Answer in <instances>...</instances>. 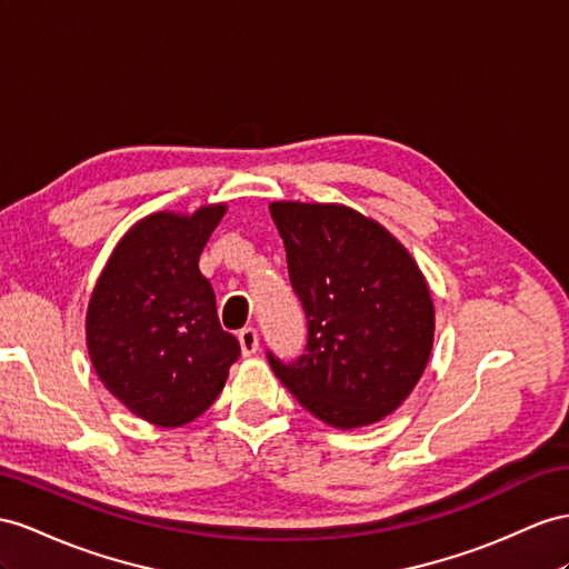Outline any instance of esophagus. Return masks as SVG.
Returning a JSON list of instances; mask_svg holds the SVG:
<instances>
[{"label": "esophagus", "instance_id": "obj_1", "mask_svg": "<svg viewBox=\"0 0 569 569\" xmlns=\"http://www.w3.org/2000/svg\"><path fill=\"white\" fill-rule=\"evenodd\" d=\"M238 339H240V348H242V353H244V356H252V353H257V348H259V333H257V329H254V327H244V329H240Z\"/></svg>", "mask_w": 569, "mask_h": 569}]
</instances>
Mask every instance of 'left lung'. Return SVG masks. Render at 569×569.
Listing matches in <instances>:
<instances>
[{
    "label": "left lung",
    "mask_w": 569,
    "mask_h": 569,
    "mask_svg": "<svg viewBox=\"0 0 569 569\" xmlns=\"http://www.w3.org/2000/svg\"><path fill=\"white\" fill-rule=\"evenodd\" d=\"M288 276L308 319L302 356L269 366L333 428L389 416L423 375L435 333L428 283L389 232L339 203L273 201Z\"/></svg>",
    "instance_id": "left-lung-1"
}]
</instances>
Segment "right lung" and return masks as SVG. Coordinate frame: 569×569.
Instances as JSON below:
<instances>
[{"label":"right lung","mask_w":569,"mask_h":569,"mask_svg":"<svg viewBox=\"0 0 569 569\" xmlns=\"http://www.w3.org/2000/svg\"><path fill=\"white\" fill-rule=\"evenodd\" d=\"M226 213H153L114 247L86 315L91 362L114 397L153 426L178 428L221 395L240 343L223 331L199 254Z\"/></svg>","instance_id":"right-lung-1"}]
</instances>
